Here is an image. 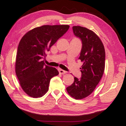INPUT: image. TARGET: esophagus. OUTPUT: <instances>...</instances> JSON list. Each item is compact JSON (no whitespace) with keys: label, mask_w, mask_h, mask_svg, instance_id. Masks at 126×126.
Segmentation results:
<instances>
[{"label":"esophagus","mask_w":126,"mask_h":126,"mask_svg":"<svg viewBox=\"0 0 126 126\" xmlns=\"http://www.w3.org/2000/svg\"><path fill=\"white\" fill-rule=\"evenodd\" d=\"M59 72L60 74H64L67 73V71H64V70H61V69L59 70Z\"/></svg>","instance_id":"obj_1"}]
</instances>
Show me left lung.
<instances>
[{"mask_svg": "<svg viewBox=\"0 0 126 126\" xmlns=\"http://www.w3.org/2000/svg\"><path fill=\"white\" fill-rule=\"evenodd\" d=\"M72 30L82 42L79 58L83 63L81 77L74 78V83L66 89L72 98L81 99L93 93L102 78L105 68V49L94 32L81 26H73Z\"/></svg>", "mask_w": 126, "mask_h": 126, "instance_id": "obj_1", "label": "left lung"}]
</instances>
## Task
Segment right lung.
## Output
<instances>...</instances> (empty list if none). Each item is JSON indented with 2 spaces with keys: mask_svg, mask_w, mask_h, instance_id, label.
I'll return each instance as SVG.
<instances>
[{
  "mask_svg": "<svg viewBox=\"0 0 126 126\" xmlns=\"http://www.w3.org/2000/svg\"><path fill=\"white\" fill-rule=\"evenodd\" d=\"M68 25H45L30 30L19 42L15 72L22 89L30 96L40 98L48 90L55 68L46 65V52L68 30Z\"/></svg>",
  "mask_w": 126,
  "mask_h": 126,
  "instance_id": "add662e5",
  "label": "right lung"
}]
</instances>
